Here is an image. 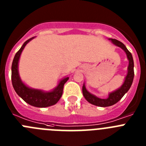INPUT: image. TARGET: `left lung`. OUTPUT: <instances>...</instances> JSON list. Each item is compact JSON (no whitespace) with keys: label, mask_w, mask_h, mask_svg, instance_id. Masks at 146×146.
Wrapping results in <instances>:
<instances>
[{"label":"left lung","mask_w":146,"mask_h":146,"mask_svg":"<svg viewBox=\"0 0 146 146\" xmlns=\"http://www.w3.org/2000/svg\"><path fill=\"white\" fill-rule=\"evenodd\" d=\"M109 40H110L114 44L121 47L126 52L127 58L129 60L128 72H127V74L125 77L124 82L122 84V86L119 88L113 91V92L110 93L107 99H100V98H98L97 96H94V94H91V93H89L87 91L85 83L83 84V86H82V94H83L85 99L89 103L98 107L112 106V105L118 102L120 99L124 96V94L129 90L130 87L132 84V82H133L134 75H135V73H134V60L131 52L127 50L126 46L122 42H119L118 40L115 39V38H109Z\"/></svg>","instance_id":"obj_1"}]
</instances>
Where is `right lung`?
<instances>
[{"label":"right lung","mask_w":146,"mask_h":146,"mask_svg":"<svg viewBox=\"0 0 146 146\" xmlns=\"http://www.w3.org/2000/svg\"><path fill=\"white\" fill-rule=\"evenodd\" d=\"M34 37L29 38L23 44L21 48L18 50L15 55L11 65V82L15 91L18 96H20L26 103L36 108H47L52 106L59 101L63 94L64 86L69 77H64L60 80L57 87L51 91H44L42 90L29 88L20 79L18 72V63L20 60V55L25 48V45L31 41Z\"/></svg>","instance_id":"1"}]
</instances>
